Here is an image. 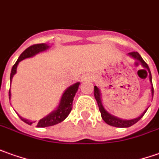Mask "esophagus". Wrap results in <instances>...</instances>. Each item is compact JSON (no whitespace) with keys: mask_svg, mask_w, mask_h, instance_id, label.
I'll use <instances>...</instances> for the list:
<instances>
[{"mask_svg":"<svg viewBox=\"0 0 159 159\" xmlns=\"http://www.w3.org/2000/svg\"><path fill=\"white\" fill-rule=\"evenodd\" d=\"M93 80V77H92V75H89V74L84 75L82 77V80H84V81H86V80Z\"/></svg>","mask_w":159,"mask_h":159,"instance_id":"34e87169","label":"esophagus"}]
</instances>
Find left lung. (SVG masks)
Instances as JSON below:
<instances>
[{"label": "left lung", "mask_w": 159, "mask_h": 159, "mask_svg": "<svg viewBox=\"0 0 159 159\" xmlns=\"http://www.w3.org/2000/svg\"><path fill=\"white\" fill-rule=\"evenodd\" d=\"M128 55L130 57H132V59L136 60V61H139L141 63L142 66L145 68L147 71H148L149 73V79H150V82H151V85H152V88H151V91H152V95L153 98V86H152V73H151V71H150V68H149L148 65L144 62V61L142 59V57L140 56V54L138 52H129ZM94 97L97 100V103H98V108H99V111L101 113V117H102L103 120L109 125H111V126H115V127H119V128H127L130 127L133 125L134 124H136L139 120L144 115V113L146 112V111L148 110V108H146L143 113L140 115L139 117L138 118H135V119H119L116 116H113V115L110 114L108 111L105 109V107L103 106L102 99H101V93H100V90L97 86H94Z\"/></svg>", "instance_id": "obj_1"}]
</instances>
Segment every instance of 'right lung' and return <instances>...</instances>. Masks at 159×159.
Instances as JSON below:
<instances>
[{
	"instance_id": "1",
	"label": "right lung",
	"mask_w": 159,
	"mask_h": 159,
	"mask_svg": "<svg viewBox=\"0 0 159 159\" xmlns=\"http://www.w3.org/2000/svg\"><path fill=\"white\" fill-rule=\"evenodd\" d=\"M50 46H48L46 43H41V44H35L33 45L31 47L27 48L24 52L20 55L19 59L17 60V61L15 62V64L13 66L12 70H11L10 73V81L12 82V79L14 77L15 73H16V70H17V66L18 64L20 63V61H23L27 58H31L34 57L36 54L40 53V52H45L47 51L48 49H49ZM80 85V82H76L74 83L73 85L67 87L65 90V92L63 93L62 96H61V100L60 103L58 105V107L51 111L49 114L47 116H45L44 118H42L41 119L39 120V122L37 123V127H48V126H52L54 125L61 123L63 120H65L69 113L72 111V108H73V98L75 96V94L77 93L78 89H79V86ZM9 99L11 98V91L9 89ZM18 114V113H17ZM19 115V114H18ZM20 119L22 120L23 122H25L27 125H31L32 124H34L35 121H31V120H28L27 119H24L22 117H20L19 115Z\"/></svg>"
}]
</instances>
